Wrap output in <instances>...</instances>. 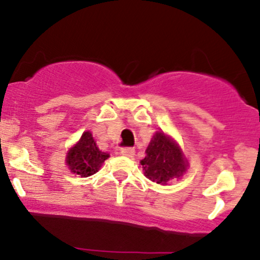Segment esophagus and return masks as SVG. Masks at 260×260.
Masks as SVG:
<instances>
[{
  "label": "esophagus",
  "mask_w": 260,
  "mask_h": 260,
  "mask_svg": "<svg viewBox=\"0 0 260 260\" xmlns=\"http://www.w3.org/2000/svg\"><path fill=\"white\" fill-rule=\"evenodd\" d=\"M134 153H136V150H134L133 148H123V149H121V154L123 155V156L133 157L134 156Z\"/></svg>",
  "instance_id": "34e87169"
}]
</instances>
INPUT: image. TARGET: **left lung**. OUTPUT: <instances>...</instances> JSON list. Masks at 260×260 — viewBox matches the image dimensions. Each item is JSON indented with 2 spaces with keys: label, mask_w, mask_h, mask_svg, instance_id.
<instances>
[{
  "label": "left lung",
  "mask_w": 260,
  "mask_h": 260,
  "mask_svg": "<svg viewBox=\"0 0 260 260\" xmlns=\"http://www.w3.org/2000/svg\"><path fill=\"white\" fill-rule=\"evenodd\" d=\"M145 153L147 156L140 164L150 181L166 186L170 180L181 178L187 171L188 161L180 145L164 132L157 131L154 134Z\"/></svg>",
  "instance_id": "8db88e82"
}]
</instances>
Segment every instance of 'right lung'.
<instances>
[{"label":"right lung","instance_id":"add662e5","mask_svg":"<svg viewBox=\"0 0 260 260\" xmlns=\"http://www.w3.org/2000/svg\"><path fill=\"white\" fill-rule=\"evenodd\" d=\"M107 157H110V155L98 148L91 132L86 131L82 134L78 143L68 150L66 165L73 174L80 177H89L99 171Z\"/></svg>","mask_w":260,"mask_h":260}]
</instances>
